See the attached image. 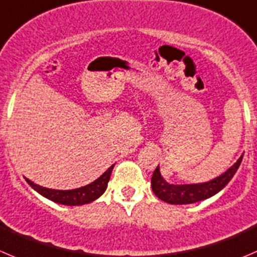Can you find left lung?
Wrapping results in <instances>:
<instances>
[{"label": "left lung", "mask_w": 257, "mask_h": 257, "mask_svg": "<svg viewBox=\"0 0 257 257\" xmlns=\"http://www.w3.org/2000/svg\"><path fill=\"white\" fill-rule=\"evenodd\" d=\"M242 156L237 159L236 163H233L226 172H223L221 176L211 179L203 183H192V184H172L168 183L166 179L162 177L159 166L152 176V189L154 195L159 200L164 201L171 205H189V203H196L198 201H203L206 198H210L215 196L216 193L225 188L226 184L232 179L233 174L240 167Z\"/></svg>", "instance_id": "left-lung-1"}]
</instances>
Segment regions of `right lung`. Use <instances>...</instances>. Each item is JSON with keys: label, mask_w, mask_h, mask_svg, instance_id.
Returning a JSON list of instances; mask_svg holds the SVG:
<instances>
[{"label": "right lung", "mask_w": 257, "mask_h": 257, "mask_svg": "<svg viewBox=\"0 0 257 257\" xmlns=\"http://www.w3.org/2000/svg\"><path fill=\"white\" fill-rule=\"evenodd\" d=\"M113 168L114 164L109 167L98 179H95V181L91 182V183L86 184V186L75 189H64V191H62V189L46 188V187H42L34 183V182L30 181L29 178L25 179H26L27 183H29L37 193H40V195L46 197L47 200L52 201V202H56L59 203V205L65 206H81L98 200V198L103 195L104 192H105L106 187H108V182L109 179H110V174Z\"/></svg>", "instance_id": "obj_1"}]
</instances>
